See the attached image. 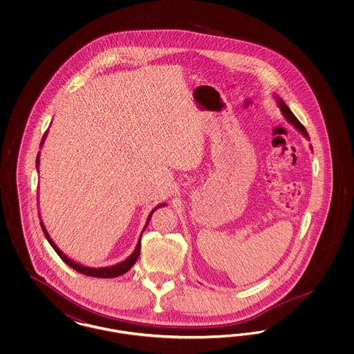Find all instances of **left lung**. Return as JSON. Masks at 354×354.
<instances>
[{"label": "left lung", "mask_w": 354, "mask_h": 354, "mask_svg": "<svg viewBox=\"0 0 354 354\" xmlns=\"http://www.w3.org/2000/svg\"><path fill=\"white\" fill-rule=\"evenodd\" d=\"M276 98V102H277V106L280 107V111H281V114L284 115V118L292 124V126H295V129L296 130H299L301 134L306 138V139H309V135L306 133V130H305V127H304L303 124L299 122V119L296 118L295 115H293V113L290 111V109L288 107L286 104V102L283 101L281 98H279V97H274ZM312 149V147H310Z\"/></svg>", "instance_id": "1"}]
</instances>
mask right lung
<instances>
[{
	"mask_svg": "<svg viewBox=\"0 0 354 354\" xmlns=\"http://www.w3.org/2000/svg\"><path fill=\"white\" fill-rule=\"evenodd\" d=\"M46 135H48V131L45 133L44 135V138H42V140H41V145H39V147H42L44 146V142H45V139H46ZM35 166H37V169H38V166H39V152L37 153V160H35ZM166 205V203H162V204H158L153 209H152L151 212H150V215H149V218H147V221H146V225H145V228H143V231L146 230V227L149 225V223H150V220H151L152 214L158 209V208H160V207H165ZM38 216H41L39 215V212H38ZM41 223V228H42V231H44V234L46 236V239H48V241L50 243L51 247H53V250L57 252V254L68 264V267H71L73 270H77V272H80V273H84L86 276H91V277H100V279H111V277H118V276H122L123 273H126L127 270H130L133 266L135 264V261L138 260V257H139V253H140V239H142V234H143V231H142V234L139 236V240H138V243H136V247H135L134 252L131 253L127 259H124L123 261H120L118 264H114V266H110V267H101V268H93V267H86V266H82V264H80V263H75L74 260H71V259H68V256L65 254V253L62 252L57 245H55V243L53 241V239H51L49 234H48V231H46V228H45V224H44V221L41 220L39 221Z\"/></svg>",
	"mask_w": 354,
	"mask_h": 354,
	"instance_id": "right-lung-1",
	"label": "right lung"
}]
</instances>
